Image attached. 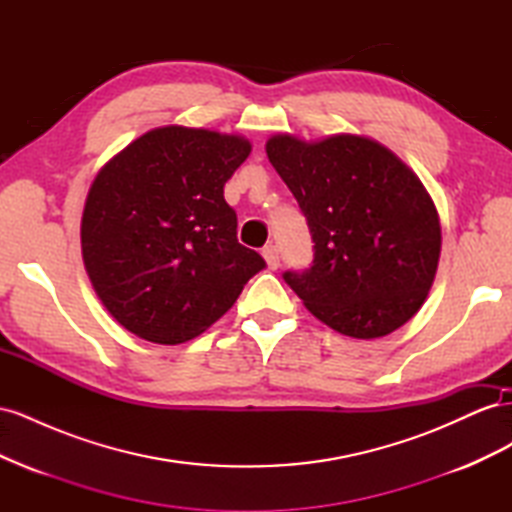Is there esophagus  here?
Returning <instances> with one entry per match:
<instances>
[{"mask_svg": "<svg viewBox=\"0 0 512 512\" xmlns=\"http://www.w3.org/2000/svg\"><path fill=\"white\" fill-rule=\"evenodd\" d=\"M262 256H265L269 269L275 271L277 267H280V250H277V245L269 243V245L262 247Z\"/></svg>", "mask_w": 512, "mask_h": 512, "instance_id": "obj_1", "label": "esophagus"}]
</instances>
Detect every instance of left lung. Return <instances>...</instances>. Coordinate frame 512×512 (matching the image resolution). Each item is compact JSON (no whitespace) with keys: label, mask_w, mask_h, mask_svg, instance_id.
<instances>
[{"label":"left lung","mask_w":512,"mask_h":512,"mask_svg":"<svg viewBox=\"0 0 512 512\" xmlns=\"http://www.w3.org/2000/svg\"><path fill=\"white\" fill-rule=\"evenodd\" d=\"M273 168L305 215L312 267L286 284L337 333L376 339L406 324L436 277L442 230L436 205L391 149L365 136L267 141Z\"/></svg>","instance_id":"left-lung-1"}]
</instances>
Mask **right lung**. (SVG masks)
<instances>
[{
  "mask_svg": "<svg viewBox=\"0 0 512 512\" xmlns=\"http://www.w3.org/2000/svg\"><path fill=\"white\" fill-rule=\"evenodd\" d=\"M243 136L166 126L108 160L85 200L87 275L111 316L153 344L207 331L267 267L237 239L224 185L250 156Z\"/></svg>",
  "mask_w": 512,
  "mask_h": 512,
  "instance_id": "right-lung-1",
  "label": "right lung"
}]
</instances>
